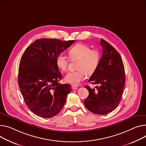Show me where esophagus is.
<instances>
[{
  "mask_svg": "<svg viewBox=\"0 0 146 146\" xmlns=\"http://www.w3.org/2000/svg\"><path fill=\"white\" fill-rule=\"evenodd\" d=\"M72 90H77V87L76 86H72Z\"/></svg>",
  "mask_w": 146,
  "mask_h": 146,
  "instance_id": "34e87169",
  "label": "esophagus"
}]
</instances>
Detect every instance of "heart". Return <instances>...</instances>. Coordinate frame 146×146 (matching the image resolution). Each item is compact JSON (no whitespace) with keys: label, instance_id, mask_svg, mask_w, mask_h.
<instances>
[{"label":"heart","instance_id":"obj_1","mask_svg":"<svg viewBox=\"0 0 146 146\" xmlns=\"http://www.w3.org/2000/svg\"><path fill=\"white\" fill-rule=\"evenodd\" d=\"M70 58L78 60L75 72L68 73L64 77V81L73 85L79 84L87 75H92L95 73L100 62V53L96 49H91L90 47L84 44L78 43L73 46L69 52ZM69 59L61 53L56 59V64L58 69L62 72L66 71Z\"/></svg>","mask_w":146,"mask_h":146}]
</instances>
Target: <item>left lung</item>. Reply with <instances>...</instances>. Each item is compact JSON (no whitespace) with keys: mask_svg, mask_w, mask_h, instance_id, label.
I'll return each instance as SVG.
<instances>
[{"mask_svg":"<svg viewBox=\"0 0 146 146\" xmlns=\"http://www.w3.org/2000/svg\"><path fill=\"white\" fill-rule=\"evenodd\" d=\"M102 57L99 66L89 82L97 84L96 89L88 86L85 88L89 94L84 104L91 112L101 115L114 110L120 103L125 77L120 54L108 42L101 38Z\"/></svg>","mask_w":146,"mask_h":146,"instance_id":"left-lung-1","label":"left lung"}]
</instances>
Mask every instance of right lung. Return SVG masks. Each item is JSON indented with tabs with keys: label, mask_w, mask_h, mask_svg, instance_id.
<instances>
[{
	"label": "right lung",
	"mask_w": 146,
	"mask_h": 146,
	"mask_svg": "<svg viewBox=\"0 0 146 146\" xmlns=\"http://www.w3.org/2000/svg\"><path fill=\"white\" fill-rule=\"evenodd\" d=\"M74 42L56 38L37 39L26 48L21 57L19 88L27 108L38 116L53 117L63 108L71 86L59 83L62 74L56 59Z\"/></svg>",
	"instance_id": "add662e5"
}]
</instances>
